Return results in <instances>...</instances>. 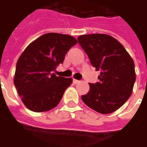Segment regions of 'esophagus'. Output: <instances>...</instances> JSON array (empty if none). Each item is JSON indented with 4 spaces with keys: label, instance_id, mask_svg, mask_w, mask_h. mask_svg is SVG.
Returning <instances> with one entry per match:
<instances>
[{
    "label": "esophagus",
    "instance_id": "1",
    "mask_svg": "<svg viewBox=\"0 0 147 147\" xmlns=\"http://www.w3.org/2000/svg\"><path fill=\"white\" fill-rule=\"evenodd\" d=\"M73 83L75 84H78V83H80V80H75V79H74Z\"/></svg>",
    "mask_w": 147,
    "mask_h": 147
}]
</instances>
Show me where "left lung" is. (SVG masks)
Returning <instances> with one entry per match:
<instances>
[{"label":"left lung","instance_id":"left-lung-1","mask_svg":"<svg viewBox=\"0 0 147 147\" xmlns=\"http://www.w3.org/2000/svg\"><path fill=\"white\" fill-rule=\"evenodd\" d=\"M78 42L92 67L100 71V81L89 84V92L82 96V100L102 114L117 110L132 94L136 80L133 59L117 40L108 34L80 35Z\"/></svg>","mask_w":147,"mask_h":147}]
</instances>
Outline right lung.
<instances>
[{
    "mask_svg": "<svg viewBox=\"0 0 147 147\" xmlns=\"http://www.w3.org/2000/svg\"><path fill=\"white\" fill-rule=\"evenodd\" d=\"M76 43L72 36L48 33L32 42L19 57L13 83L30 110L48 111L59 103L72 79L57 76L53 71Z\"/></svg>",
    "mask_w": 147,
    "mask_h": 147,
    "instance_id": "right-lung-1",
    "label": "right lung"
}]
</instances>
